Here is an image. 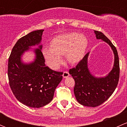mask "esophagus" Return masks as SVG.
Here are the masks:
<instances>
[{"mask_svg":"<svg viewBox=\"0 0 127 127\" xmlns=\"http://www.w3.org/2000/svg\"><path fill=\"white\" fill-rule=\"evenodd\" d=\"M63 76L64 78L67 77L69 76V73L67 71H64L63 72Z\"/></svg>","mask_w":127,"mask_h":127,"instance_id":"34e87169","label":"esophagus"}]
</instances>
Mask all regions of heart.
I'll return each instance as SVG.
<instances>
[{"label": "heart", "instance_id": "obj_1", "mask_svg": "<svg viewBox=\"0 0 127 127\" xmlns=\"http://www.w3.org/2000/svg\"><path fill=\"white\" fill-rule=\"evenodd\" d=\"M87 38L82 34L71 32L56 37L51 42V47L42 50V53L48 66L58 68L62 62V55L71 64L79 62L85 55L88 47Z\"/></svg>", "mask_w": 127, "mask_h": 127}]
</instances>
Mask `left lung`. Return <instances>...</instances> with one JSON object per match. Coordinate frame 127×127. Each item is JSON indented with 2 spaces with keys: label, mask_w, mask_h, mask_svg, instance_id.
Wrapping results in <instances>:
<instances>
[{
  "label": "left lung",
  "mask_w": 127,
  "mask_h": 127,
  "mask_svg": "<svg viewBox=\"0 0 127 127\" xmlns=\"http://www.w3.org/2000/svg\"><path fill=\"white\" fill-rule=\"evenodd\" d=\"M98 39L107 42L114 53V65L108 75L103 78L94 77L87 66V53L76 65L70 69L69 72L75 81L74 93L77 101L82 105L96 107L106 101L113 93L118 84L120 76L119 59L116 47L100 31H95Z\"/></svg>",
  "instance_id": "8db88e82"
}]
</instances>
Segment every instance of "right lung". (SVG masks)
Returning <instances> with one entry per match:
<instances>
[{"label":"right lung","mask_w":127,"mask_h":127,"mask_svg":"<svg viewBox=\"0 0 127 127\" xmlns=\"http://www.w3.org/2000/svg\"><path fill=\"white\" fill-rule=\"evenodd\" d=\"M43 31H34L20 38L11 50L8 63L9 85L13 93L21 103L34 108L43 107L52 100L63 73L45 66L42 45L35 50L34 62L29 64L21 63V56L24 51L40 43Z\"/></svg>","instance_id":"obj_1"}]
</instances>
